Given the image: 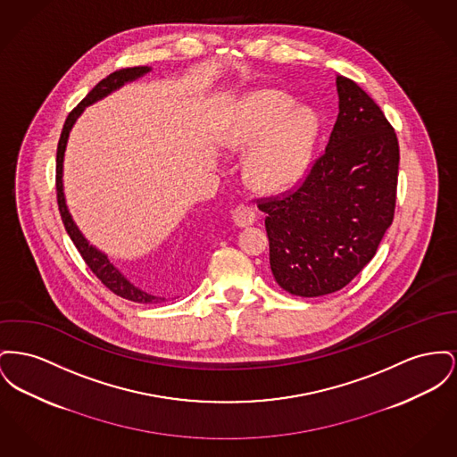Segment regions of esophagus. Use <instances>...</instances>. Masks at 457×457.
<instances>
[{"label":"esophagus","mask_w":457,"mask_h":457,"mask_svg":"<svg viewBox=\"0 0 457 457\" xmlns=\"http://www.w3.org/2000/svg\"><path fill=\"white\" fill-rule=\"evenodd\" d=\"M257 219V214L252 207L248 205H238L235 211H233V222L238 226V228H246V226H252Z\"/></svg>","instance_id":"esophagus-1"}]
</instances>
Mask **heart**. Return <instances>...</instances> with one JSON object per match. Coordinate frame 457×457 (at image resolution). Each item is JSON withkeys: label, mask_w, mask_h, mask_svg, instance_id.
<instances>
[{"label": "heart", "mask_w": 457, "mask_h": 457, "mask_svg": "<svg viewBox=\"0 0 457 457\" xmlns=\"http://www.w3.org/2000/svg\"><path fill=\"white\" fill-rule=\"evenodd\" d=\"M320 135V120L307 108H295L287 95L262 89L235 108L219 133L231 152L248 150L243 174L259 191H279L305 174Z\"/></svg>", "instance_id": "heart-1"}]
</instances>
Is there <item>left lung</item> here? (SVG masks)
<instances>
[{"mask_svg": "<svg viewBox=\"0 0 457 457\" xmlns=\"http://www.w3.org/2000/svg\"><path fill=\"white\" fill-rule=\"evenodd\" d=\"M338 117L321 157L288 195L259 204L269 262L288 294L342 290L375 257L395 211L399 141L375 100L337 76Z\"/></svg>", "mask_w": 457, "mask_h": 457, "instance_id": "obj_1", "label": "left lung"}]
</instances>
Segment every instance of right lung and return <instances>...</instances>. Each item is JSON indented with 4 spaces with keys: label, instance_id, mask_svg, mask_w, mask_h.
Segmentation results:
<instances>
[{
    "label": "right lung",
    "instance_id": "right-lung-1",
    "mask_svg": "<svg viewBox=\"0 0 457 457\" xmlns=\"http://www.w3.org/2000/svg\"><path fill=\"white\" fill-rule=\"evenodd\" d=\"M152 71V67H129V69H120L112 72L105 79L98 82L82 100L78 107L74 108L62 129L60 135V141H58V148H56V200H58V211L62 215L65 231L69 233L71 240L76 245V248L79 250V253L84 259V262L87 264V268L91 269L96 278L107 287L110 292H113L115 295L122 296L126 300L131 302H137V303H159L163 302V296L152 295L141 288L135 287L119 269L115 268L107 255L104 252H100L96 246H93L91 243L84 238L81 229L78 228V224L74 222L72 215L69 212L67 202H65V193H63V157H65V148H67V141H69V135L76 124V120L79 119L84 108L104 100L110 93L117 91L119 87H122L128 82L136 81L139 78H143L145 74H148Z\"/></svg>",
    "mask_w": 457,
    "mask_h": 457
}]
</instances>
